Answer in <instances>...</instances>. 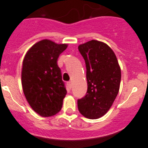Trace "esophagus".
Returning a JSON list of instances; mask_svg holds the SVG:
<instances>
[{"mask_svg":"<svg viewBox=\"0 0 148 148\" xmlns=\"http://www.w3.org/2000/svg\"><path fill=\"white\" fill-rule=\"evenodd\" d=\"M67 85H68V87L70 88V89H71L72 88V84L70 81H69V82H67Z\"/></svg>","mask_w":148,"mask_h":148,"instance_id":"esophagus-1","label":"esophagus"}]
</instances>
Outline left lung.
I'll use <instances>...</instances> for the list:
<instances>
[{"instance_id":"obj_1","label":"left lung","mask_w":148,"mask_h":148,"mask_svg":"<svg viewBox=\"0 0 148 148\" xmlns=\"http://www.w3.org/2000/svg\"><path fill=\"white\" fill-rule=\"evenodd\" d=\"M85 60L87 92L78 100V111L85 117L98 119L107 113L120 89L121 70L108 45L91 40L78 46Z\"/></svg>"}]
</instances>
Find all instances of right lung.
<instances>
[{"instance_id": "right-lung-1", "label": "right lung", "mask_w": 148, "mask_h": 148, "mask_svg": "<svg viewBox=\"0 0 148 148\" xmlns=\"http://www.w3.org/2000/svg\"><path fill=\"white\" fill-rule=\"evenodd\" d=\"M67 47V44L43 40L34 45L24 57L23 90L32 109L41 116H53L62 109L67 90L57 61Z\"/></svg>"}]
</instances>
